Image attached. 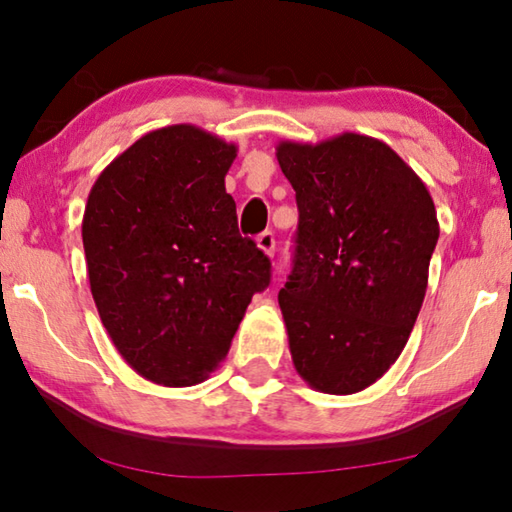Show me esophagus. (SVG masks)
Instances as JSON below:
<instances>
[{"label": "esophagus", "instance_id": "1", "mask_svg": "<svg viewBox=\"0 0 512 512\" xmlns=\"http://www.w3.org/2000/svg\"><path fill=\"white\" fill-rule=\"evenodd\" d=\"M257 248H262L266 255H273L275 253V235L271 230H264L262 235H257Z\"/></svg>", "mask_w": 512, "mask_h": 512}]
</instances>
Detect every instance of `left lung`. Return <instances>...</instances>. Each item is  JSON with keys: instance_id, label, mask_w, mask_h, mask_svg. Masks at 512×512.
I'll use <instances>...</instances> for the list:
<instances>
[{"instance_id": "left-lung-1", "label": "left lung", "mask_w": 512, "mask_h": 512, "mask_svg": "<svg viewBox=\"0 0 512 512\" xmlns=\"http://www.w3.org/2000/svg\"><path fill=\"white\" fill-rule=\"evenodd\" d=\"M275 151L300 212L293 271L277 296L293 366L320 393H359L409 341L440 235L436 207L418 173L375 137Z\"/></svg>"}]
</instances>
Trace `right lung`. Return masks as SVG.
<instances>
[{"instance_id": "right-lung-1", "label": "right lung", "mask_w": 512, "mask_h": 512, "mask_svg": "<svg viewBox=\"0 0 512 512\" xmlns=\"http://www.w3.org/2000/svg\"><path fill=\"white\" fill-rule=\"evenodd\" d=\"M237 146L192 124L146 133L92 185L83 248L117 352L162 386L201 384L225 359L271 262L241 237L225 173Z\"/></svg>"}]
</instances>
